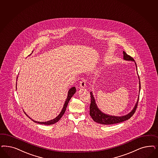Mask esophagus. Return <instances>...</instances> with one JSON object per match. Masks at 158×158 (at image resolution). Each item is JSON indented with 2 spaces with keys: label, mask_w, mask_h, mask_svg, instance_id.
I'll list each match as a JSON object with an SVG mask.
<instances>
[{
  "label": "esophagus",
  "mask_w": 158,
  "mask_h": 158,
  "mask_svg": "<svg viewBox=\"0 0 158 158\" xmlns=\"http://www.w3.org/2000/svg\"><path fill=\"white\" fill-rule=\"evenodd\" d=\"M80 87L81 88H84L86 87V80L84 78H82L80 82Z\"/></svg>",
  "instance_id": "34e87169"
}]
</instances>
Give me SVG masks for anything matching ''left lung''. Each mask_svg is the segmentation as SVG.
Returning <instances> with one entry per match:
<instances>
[{"label": "left lung", "instance_id": "left-lung-1", "mask_svg": "<svg viewBox=\"0 0 158 158\" xmlns=\"http://www.w3.org/2000/svg\"><path fill=\"white\" fill-rule=\"evenodd\" d=\"M123 59L125 60H127V61H134L135 66H136V70H137V64H136L135 61L134 60V59L132 58V57L128 55L124 51H123ZM138 77L139 80V76ZM139 92L140 88H141L139 80ZM90 95H91V105H90V107H89V109H90L89 114L94 122L98 123L99 124H105V125L119 123L123 122L124 121L128 120L135 112V110L137 107L138 100H139V95H138L137 102H136L132 110L128 114L126 115H124V116H112V115H109V114H107L106 113H103L98 107L96 102H95V99L94 98V95L92 92H90Z\"/></svg>", "mask_w": 158, "mask_h": 158}]
</instances>
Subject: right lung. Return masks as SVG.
Here are the masks:
<instances>
[{"label":"right lung","instance_id":"right-lung-1","mask_svg":"<svg viewBox=\"0 0 158 158\" xmlns=\"http://www.w3.org/2000/svg\"><path fill=\"white\" fill-rule=\"evenodd\" d=\"M17 78H18V77H17ZM16 89H17V84H16ZM76 89L75 87H72V88H71L69 90L66 100V101L64 102V105H63V109H62V110H61V112H60V114H59L57 117H55V118H53V119H52V120H49V121H48V122H40L35 121V120H32V119L30 117H29V118H30V119H31L33 122H34L36 123L41 124H45V125H51V124H55V123L57 122L61 118V117L63 116V115L64 114V112H65L66 110V107L67 106V105H68V103H69V101L70 100L71 97H73V95L76 93ZM24 113H25V112H24Z\"/></svg>","mask_w":158,"mask_h":158}]
</instances>
